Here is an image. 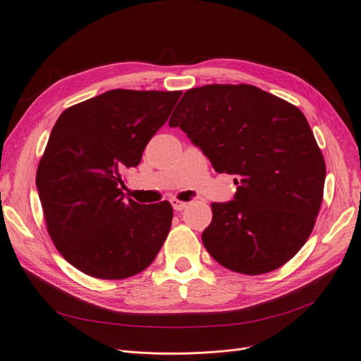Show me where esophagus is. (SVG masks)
I'll return each instance as SVG.
<instances>
[{"instance_id": "34e87169", "label": "esophagus", "mask_w": 361, "mask_h": 361, "mask_svg": "<svg viewBox=\"0 0 361 361\" xmlns=\"http://www.w3.org/2000/svg\"><path fill=\"white\" fill-rule=\"evenodd\" d=\"M170 203H171L174 211H182V209H185V207H187V204H188L187 202H180V200H178V199H171Z\"/></svg>"}]
</instances>
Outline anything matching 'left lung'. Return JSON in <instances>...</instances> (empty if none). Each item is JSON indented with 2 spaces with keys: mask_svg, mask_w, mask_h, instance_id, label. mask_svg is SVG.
<instances>
[{
  "mask_svg": "<svg viewBox=\"0 0 361 361\" xmlns=\"http://www.w3.org/2000/svg\"><path fill=\"white\" fill-rule=\"evenodd\" d=\"M179 126L216 173L233 174V200L212 203L202 233L209 255L247 276L285 265L307 241L322 203L325 161L297 106L247 84L185 92Z\"/></svg>",
  "mask_w": 361,
  "mask_h": 361,
  "instance_id": "left-lung-1",
  "label": "left lung"
}]
</instances>
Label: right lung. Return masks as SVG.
Returning <instances> with one entry per match:
<instances>
[{
  "label": "right lung",
  "instance_id": "right-lung-1",
  "mask_svg": "<svg viewBox=\"0 0 361 361\" xmlns=\"http://www.w3.org/2000/svg\"><path fill=\"white\" fill-rule=\"evenodd\" d=\"M180 94L108 90L64 110L54 125L36 187L54 245L84 274L135 276L166 241L171 204L125 199L122 173L138 166Z\"/></svg>",
  "mask_w": 361,
  "mask_h": 361
}]
</instances>
